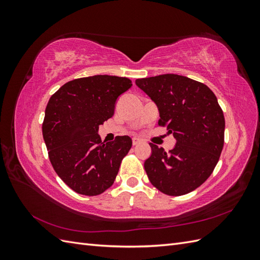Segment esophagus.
Listing matches in <instances>:
<instances>
[{
  "label": "esophagus",
  "instance_id": "esophagus-1",
  "mask_svg": "<svg viewBox=\"0 0 260 260\" xmlns=\"http://www.w3.org/2000/svg\"><path fill=\"white\" fill-rule=\"evenodd\" d=\"M141 142H142V140H141L140 138H138V137H135L132 139V143H133V145H138V144H140Z\"/></svg>",
  "mask_w": 260,
  "mask_h": 260
}]
</instances>
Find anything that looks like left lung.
Here are the masks:
<instances>
[{
	"instance_id": "1",
	"label": "left lung",
	"mask_w": 260,
	"mask_h": 260,
	"mask_svg": "<svg viewBox=\"0 0 260 260\" xmlns=\"http://www.w3.org/2000/svg\"><path fill=\"white\" fill-rule=\"evenodd\" d=\"M136 84L158 108V124L177 140L169 153L149 143L152 154L144 162L149 181L171 196L194 191L214 171L223 147L224 116L216 95L206 84L175 74Z\"/></svg>"
}]
</instances>
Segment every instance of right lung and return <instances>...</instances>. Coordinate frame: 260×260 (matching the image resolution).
I'll list each match as a JSON object with an SVG mask.
<instances>
[{"instance_id":"add662e5","label":"right lung","mask_w":260,"mask_h":260,"mask_svg":"<svg viewBox=\"0 0 260 260\" xmlns=\"http://www.w3.org/2000/svg\"><path fill=\"white\" fill-rule=\"evenodd\" d=\"M131 86L128 78L96 75L69 81L51 96L43 139L54 170L75 192L95 196L113 185L132 140L122 136L104 143L98 132Z\"/></svg>"}]
</instances>
